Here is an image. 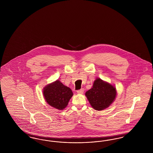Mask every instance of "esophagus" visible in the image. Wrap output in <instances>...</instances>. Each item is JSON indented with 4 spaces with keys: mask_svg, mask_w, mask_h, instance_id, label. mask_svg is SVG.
<instances>
[{
    "mask_svg": "<svg viewBox=\"0 0 153 153\" xmlns=\"http://www.w3.org/2000/svg\"><path fill=\"white\" fill-rule=\"evenodd\" d=\"M77 92L78 94H83V93H84V89H79V90H77Z\"/></svg>",
    "mask_w": 153,
    "mask_h": 153,
    "instance_id": "obj_1",
    "label": "esophagus"
}]
</instances>
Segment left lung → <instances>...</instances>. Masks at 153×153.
I'll return each instance as SVG.
<instances>
[{"instance_id": "1", "label": "left lung", "mask_w": 153, "mask_h": 153, "mask_svg": "<svg viewBox=\"0 0 153 153\" xmlns=\"http://www.w3.org/2000/svg\"><path fill=\"white\" fill-rule=\"evenodd\" d=\"M85 96L92 108L102 111L108 107L115 100L116 88L97 78L94 81L92 88L86 92Z\"/></svg>"}]
</instances>
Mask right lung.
Here are the masks:
<instances>
[{"instance_id":"obj_1","label":"right lung","mask_w":153,"mask_h":153,"mask_svg":"<svg viewBox=\"0 0 153 153\" xmlns=\"http://www.w3.org/2000/svg\"><path fill=\"white\" fill-rule=\"evenodd\" d=\"M43 94L46 102L59 110L65 108L73 95L72 90L58 80L45 87Z\"/></svg>"}]
</instances>
